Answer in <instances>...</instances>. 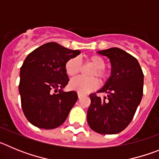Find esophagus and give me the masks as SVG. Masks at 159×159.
<instances>
[{
  "label": "esophagus",
  "instance_id": "1",
  "mask_svg": "<svg viewBox=\"0 0 159 159\" xmlns=\"http://www.w3.org/2000/svg\"><path fill=\"white\" fill-rule=\"evenodd\" d=\"M83 96H84V95H82V94H80V93H78V97L80 98V99L81 97H83Z\"/></svg>",
  "mask_w": 159,
  "mask_h": 159
}]
</instances>
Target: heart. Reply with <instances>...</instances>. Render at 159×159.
Instances as JSON below:
<instances>
[{"instance_id":"obj_1","label":"heart","mask_w":159,"mask_h":159,"mask_svg":"<svg viewBox=\"0 0 159 159\" xmlns=\"http://www.w3.org/2000/svg\"><path fill=\"white\" fill-rule=\"evenodd\" d=\"M87 62L95 67L90 75L97 77L101 83H103L109 76V72L105 69L106 62L104 59L99 55H92L88 57ZM81 70V62L78 58H71L67 60L65 64V71L67 75L70 77L76 75ZM98 86V81L95 78H84L76 77L70 81L69 87L80 94H85L93 91Z\"/></svg>"}]
</instances>
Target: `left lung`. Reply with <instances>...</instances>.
<instances>
[{"label":"left lung","instance_id":"obj_1","mask_svg":"<svg viewBox=\"0 0 159 159\" xmlns=\"http://www.w3.org/2000/svg\"><path fill=\"white\" fill-rule=\"evenodd\" d=\"M110 59L111 75L97 92L90 95L87 120L94 131L102 134H118L130 124L143 94V71L134 58L118 48L99 51Z\"/></svg>","mask_w":159,"mask_h":159}]
</instances>
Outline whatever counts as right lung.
Returning <instances> with one entry per match:
<instances>
[{"label": "right lung", "instance_id": "add662e5", "mask_svg": "<svg viewBox=\"0 0 159 159\" xmlns=\"http://www.w3.org/2000/svg\"><path fill=\"white\" fill-rule=\"evenodd\" d=\"M80 54L55 42L29 53L20 71L19 92L25 117L35 127L54 129L62 125L78 99L74 91H63L69 79L67 60Z\"/></svg>", "mask_w": 159, "mask_h": 159}]
</instances>
